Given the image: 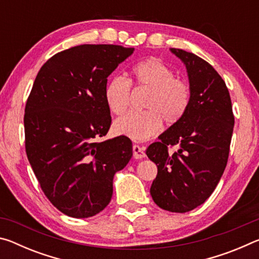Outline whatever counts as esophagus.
Instances as JSON below:
<instances>
[{
    "mask_svg": "<svg viewBox=\"0 0 259 259\" xmlns=\"http://www.w3.org/2000/svg\"><path fill=\"white\" fill-rule=\"evenodd\" d=\"M133 151H134V159L140 160L143 159V157H145V152H144L143 148L139 145H134Z\"/></svg>",
    "mask_w": 259,
    "mask_h": 259,
    "instance_id": "obj_1",
    "label": "esophagus"
}]
</instances>
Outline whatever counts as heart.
Instances as JSON below:
<instances>
[{"mask_svg": "<svg viewBox=\"0 0 259 259\" xmlns=\"http://www.w3.org/2000/svg\"><path fill=\"white\" fill-rule=\"evenodd\" d=\"M136 85L148 89L144 102L145 111H130L114 122L116 134L135 140H145L159 133L162 119L175 124L185 115L191 102V89L186 81L175 77L172 68L159 58H146L131 69ZM131 85L122 76H114L104 89V99L109 111L116 115L130 104Z\"/></svg>", "mask_w": 259, "mask_h": 259, "instance_id": "obj_1", "label": "heart"}]
</instances>
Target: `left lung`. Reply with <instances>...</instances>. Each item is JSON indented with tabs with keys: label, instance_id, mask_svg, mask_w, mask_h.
<instances>
[{
	"label": "left lung",
	"instance_id": "obj_1",
	"mask_svg": "<svg viewBox=\"0 0 259 259\" xmlns=\"http://www.w3.org/2000/svg\"><path fill=\"white\" fill-rule=\"evenodd\" d=\"M185 65L191 102L185 115L146 150L157 165L151 195L160 208L187 212L216 188L229 159L234 116L229 89L211 65L194 54L170 49ZM168 146L179 150L169 155Z\"/></svg>",
	"mask_w": 259,
	"mask_h": 259
}]
</instances>
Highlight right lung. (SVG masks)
Masks as SVG:
<instances>
[{
  "instance_id": "add662e5",
  "label": "right lung",
  "mask_w": 259,
  "mask_h": 259,
  "mask_svg": "<svg viewBox=\"0 0 259 259\" xmlns=\"http://www.w3.org/2000/svg\"><path fill=\"white\" fill-rule=\"evenodd\" d=\"M134 51L73 47L52 56L34 81L25 107L26 153L47 198L69 217H93L106 208L114 175L133 156L125 136L98 138L112 122L104 99L107 77Z\"/></svg>"
}]
</instances>
